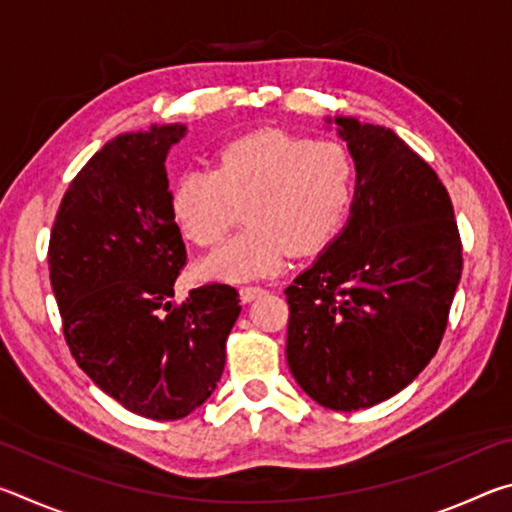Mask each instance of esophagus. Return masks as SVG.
I'll return each mask as SVG.
<instances>
[{
    "mask_svg": "<svg viewBox=\"0 0 512 512\" xmlns=\"http://www.w3.org/2000/svg\"><path fill=\"white\" fill-rule=\"evenodd\" d=\"M262 293H266L264 287H259V284H248V287L239 289V298H241V302H250V300L262 296Z\"/></svg>",
    "mask_w": 512,
    "mask_h": 512,
    "instance_id": "1",
    "label": "esophagus"
}]
</instances>
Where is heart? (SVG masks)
Returning a JSON list of instances; mask_svg holds the SVG:
<instances>
[{
  "label": "heart",
  "instance_id": "1",
  "mask_svg": "<svg viewBox=\"0 0 512 512\" xmlns=\"http://www.w3.org/2000/svg\"><path fill=\"white\" fill-rule=\"evenodd\" d=\"M354 192L357 164L345 144L262 131L225 144L214 169L187 171L176 214L196 244L214 246L246 205V228L201 262L205 277L246 282L277 271L287 250L305 255L327 246Z\"/></svg>",
  "mask_w": 512,
  "mask_h": 512
}]
</instances>
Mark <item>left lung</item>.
I'll use <instances>...</instances> for the list:
<instances>
[{
    "label": "left lung",
    "mask_w": 512,
    "mask_h": 512,
    "mask_svg": "<svg viewBox=\"0 0 512 512\" xmlns=\"http://www.w3.org/2000/svg\"><path fill=\"white\" fill-rule=\"evenodd\" d=\"M334 121L357 192L345 230L284 289L287 361L311 400L359 411L400 393L438 352L463 246L452 198L418 153L391 128Z\"/></svg>",
    "instance_id": "8db88e82"
}]
</instances>
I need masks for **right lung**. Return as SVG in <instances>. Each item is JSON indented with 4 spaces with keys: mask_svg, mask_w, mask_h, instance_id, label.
<instances>
[{
    "mask_svg": "<svg viewBox=\"0 0 512 512\" xmlns=\"http://www.w3.org/2000/svg\"><path fill=\"white\" fill-rule=\"evenodd\" d=\"M185 126L110 140L76 173L49 237L51 289L79 368L151 420H180L214 393L239 316L230 284L173 300L187 264L164 160Z\"/></svg>",
    "mask_w": 512,
    "mask_h": 512,
    "instance_id": "right-lung-1",
    "label": "right lung"
}]
</instances>
